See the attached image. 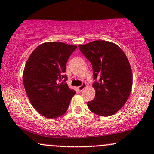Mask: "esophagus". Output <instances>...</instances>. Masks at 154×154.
<instances>
[{
  "mask_svg": "<svg viewBox=\"0 0 154 154\" xmlns=\"http://www.w3.org/2000/svg\"><path fill=\"white\" fill-rule=\"evenodd\" d=\"M86 86H87V85H86L85 83H82V85L79 86V87H78V91H79V92L82 91H83V89H84V88H85Z\"/></svg>",
  "mask_w": 154,
  "mask_h": 154,
  "instance_id": "1",
  "label": "esophagus"
}]
</instances>
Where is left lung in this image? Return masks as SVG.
I'll list each match as a JSON object with an SVG mask.
<instances>
[{"label": "left lung", "instance_id": "8db88e82", "mask_svg": "<svg viewBox=\"0 0 154 154\" xmlns=\"http://www.w3.org/2000/svg\"><path fill=\"white\" fill-rule=\"evenodd\" d=\"M78 47L93 67L95 95L88 102V108L97 115H113L125 105L132 89V69L126 55L116 44L105 40Z\"/></svg>", "mask_w": 154, "mask_h": 154}]
</instances>
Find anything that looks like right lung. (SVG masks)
<instances>
[{"label":"right lung","instance_id":"obj_1","mask_svg":"<svg viewBox=\"0 0 154 154\" xmlns=\"http://www.w3.org/2000/svg\"><path fill=\"white\" fill-rule=\"evenodd\" d=\"M77 45L61 42L40 45L29 56L23 82L32 106L46 118H57L68 109L76 91L69 88L64 75L69 58Z\"/></svg>","mask_w":154,"mask_h":154}]
</instances>
